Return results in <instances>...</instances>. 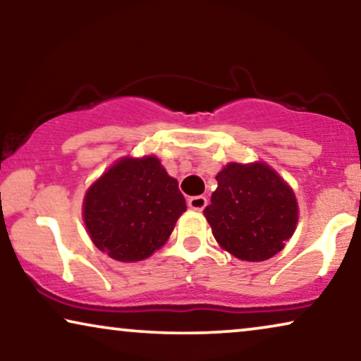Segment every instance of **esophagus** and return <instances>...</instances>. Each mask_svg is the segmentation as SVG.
<instances>
[{"mask_svg": "<svg viewBox=\"0 0 361 361\" xmlns=\"http://www.w3.org/2000/svg\"><path fill=\"white\" fill-rule=\"evenodd\" d=\"M187 205L190 207L192 210H204L207 207V199L204 195H195V197H190L189 202H187Z\"/></svg>", "mask_w": 361, "mask_h": 361, "instance_id": "1", "label": "esophagus"}]
</instances>
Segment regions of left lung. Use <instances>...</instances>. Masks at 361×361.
Segmentation results:
<instances>
[{
	"instance_id": "8db88e82",
	"label": "left lung",
	"mask_w": 361,
	"mask_h": 361,
	"mask_svg": "<svg viewBox=\"0 0 361 361\" xmlns=\"http://www.w3.org/2000/svg\"><path fill=\"white\" fill-rule=\"evenodd\" d=\"M215 179L219 187L204 214L221 248L245 261L279 253L298 224L293 189L263 162H230Z\"/></svg>"
}]
</instances>
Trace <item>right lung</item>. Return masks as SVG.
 Wrapping results in <instances>:
<instances>
[{
  "instance_id": "right-lung-1",
  "label": "right lung",
  "mask_w": 361,
  "mask_h": 361,
  "mask_svg": "<svg viewBox=\"0 0 361 361\" xmlns=\"http://www.w3.org/2000/svg\"><path fill=\"white\" fill-rule=\"evenodd\" d=\"M185 209L179 184L157 157H125L88 189L83 220L98 250L131 263L159 250Z\"/></svg>"
}]
</instances>
